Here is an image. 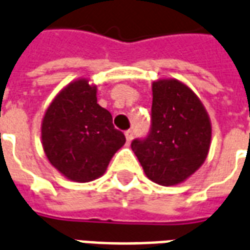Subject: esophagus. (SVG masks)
I'll use <instances>...</instances> for the list:
<instances>
[{
  "label": "esophagus",
  "mask_w": 250,
  "mask_h": 250,
  "mask_svg": "<svg viewBox=\"0 0 250 250\" xmlns=\"http://www.w3.org/2000/svg\"><path fill=\"white\" fill-rule=\"evenodd\" d=\"M125 139H127V143H131V140H132V138H133V131L132 129H128V131H125Z\"/></svg>",
  "instance_id": "34e87169"
}]
</instances>
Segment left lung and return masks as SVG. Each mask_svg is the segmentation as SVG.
<instances>
[{
	"mask_svg": "<svg viewBox=\"0 0 250 250\" xmlns=\"http://www.w3.org/2000/svg\"><path fill=\"white\" fill-rule=\"evenodd\" d=\"M152 95L150 132L144 140H133L131 148L150 181L174 186L207 159L211 121L198 95L178 80H157Z\"/></svg>",
	"mask_w": 250,
	"mask_h": 250,
	"instance_id": "8db88e82",
	"label": "left lung"
}]
</instances>
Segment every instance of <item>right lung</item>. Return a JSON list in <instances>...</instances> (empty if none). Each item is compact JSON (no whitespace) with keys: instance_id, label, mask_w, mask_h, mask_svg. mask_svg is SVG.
I'll use <instances>...</instances> for the list:
<instances>
[{"instance_id":"right-lung-1","label":"right lung","mask_w":250,"mask_h":250,"mask_svg":"<svg viewBox=\"0 0 250 250\" xmlns=\"http://www.w3.org/2000/svg\"><path fill=\"white\" fill-rule=\"evenodd\" d=\"M111 114L97 104V86L77 79L57 93L42 121V146L47 159L74 182L104 176L110 160L125 146Z\"/></svg>"}]
</instances>
